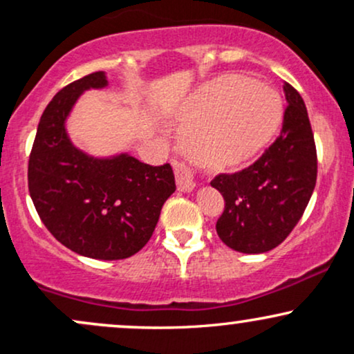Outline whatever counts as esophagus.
I'll use <instances>...</instances> for the list:
<instances>
[{"instance_id": "esophagus-1", "label": "esophagus", "mask_w": 354, "mask_h": 354, "mask_svg": "<svg viewBox=\"0 0 354 354\" xmlns=\"http://www.w3.org/2000/svg\"><path fill=\"white\" fill-rule=\"evenodd\" d=\"M174 176H176V185L180 191H191L196 186L194 181V171L185 163H176L174 166Z\"/></svg>"}]
</instances>
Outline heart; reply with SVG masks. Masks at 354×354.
<instances>
[{
    "label": "heart",
    "mask_w": 354,
    "mask_h": 354,
    "mask_svg": "<svg viewBox=\"0 0 354 354\" xmlns=\"http://www.w3.org/2000/svg\"><path fill=\"white\" fill-rule=\"evenodd\" d=\"M185 148L209 171H234L271 143L283 121L278 93L263 81L221 76L201 86L181 109Z\"/></svg>",
    "instance_id": "heart-1"
}]
</instances>
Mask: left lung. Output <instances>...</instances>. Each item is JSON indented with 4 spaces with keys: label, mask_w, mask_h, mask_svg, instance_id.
Returning a JSON list of instances; mask_svg holds the SVG:
<instances>
[{
    "label": "left lung",
    "mask_w": 354,
    "mask_h": 354,
    "mask_svg": "<svg viewBox=\"0 0 354 354\" xmlns=\"http://www.w3.org/2000/svg\"><path fill=\"white\" fill-rule=\"evenodd\" d=\"M283 91L288 106L281 135L251 166L211 181L225 198L216 233L239 253H266L281 245L301 219L316 185L318 158L306 106L290 83Z\"/></svg>",
    "instance_id": "obj_1"
}]
</instances>
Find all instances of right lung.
<instances>
[{
	"label": "right lung",
	"instance_id": "add662e5",
	"mask_svg": "<svg viewBox=\"0 0 354 354\" xmlns=\"http://www.w3.org/2000/svg\"><path fill=\"white\" fill-rule=\"evenodd\" d=\"M106 84V75L96 71L56 93L39 120L28 188L44 226L61 245L111 261L129 258L149 241L176 185L168 163L151 166L126 153L95 158L71 143L64 121L80 95Z\"/></svg>",
	"mask_w": 354,
	"mask_h": 354
}]
</instances>
